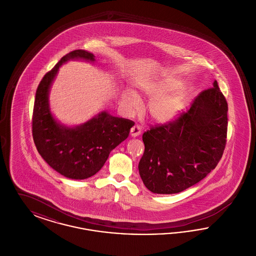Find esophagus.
I'll return each instance as SVG.
<instances>
[{"label":"esophagus","mask_w":256,"mask_h":256,"mask_svg":"<svg viewBox=\"0 0 256 256\" xmlns=\"http://www.w3.org/2000/svg\"><path fill=\"white\" fill-rule=\"evenodd\" d=\"M140 134H141V126H138V124H135L130 130V135L134 136V137H136Z\"/></svg>","instance_id":"1"}]
</instances>
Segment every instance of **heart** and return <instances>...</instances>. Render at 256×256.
Returning a JSON list of instances; mask_svg holds the SVG:
<instances>
[{
	"mask_svg": "<svg viewBox=\"0 0 256 256\" xmlns=\"http://www.w3.org/2000/svg\"><path fill=\"white\" fill-rule=\"evenodd\" d=\"M174 86V82L172 80H165L146 84L142 88L146 95L154 97L148 102V110L150 116L158 122L170 121L182 108L185 91L183 88H176L169 92ZM121 100L122 106L128 113H134L140 110V100L132 90L124 91Z\"/></svg>",
	"mask_w": 256,
	"mask_h": 256,
	"instance_id": "1",
	"label": "heart"
}]
</instances>
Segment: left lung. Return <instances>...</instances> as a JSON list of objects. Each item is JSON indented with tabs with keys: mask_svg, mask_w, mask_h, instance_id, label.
Here are the masks:
<instances>
[{
	"mask_svg": "<svg viewBox=\"0 0 256 256\" xmlns=\"http://www.w3.org/2000/svg\"><path fill=\"white\" fill-rule=\"evenodd\" d=\"M228 110L215 80L187 112L145 132L138 169L146 188L156 194L180 193L215 169L226 145Z\"/></svg>",
	"mask_w": 256,
	"mask_h": 256,
	"instance_id": "8db88e82",
	"label": "left lung"
}]
</instances>
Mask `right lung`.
Masks as SVG:
<instances>
[{"instance_id": "right-lung-1", "label": "right lung", "mask_w": 256, "mask_h": 256, "mask_svg": "<svg viewBox=\"0 0 256 256\" xmlns=\"http://www.w3.org/2000/svg\"><path fill=\"white\" fill-rule=\"evenodd\" d=\"M74 58L94 61V54L73 50L43 76L34 100L32 137L38 152L54 170L68 178L86 180L100 170L110 152L128 137L134 122L102 111L73 128L56 122L50 112V86L61 64Z\"/></svg>"}]
</instances>
